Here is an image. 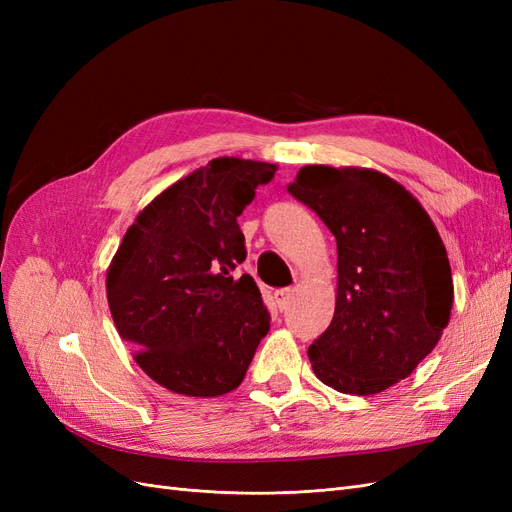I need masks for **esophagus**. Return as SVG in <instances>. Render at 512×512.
I'll return each instance as SVG.
<instances>
[{
    "mask_svg": "<svg viewBox=\"0 0 512 512\" xmlns=\"http://www.w3.org/2000/svg\"><path fill=\"white\" fill-rule=\"evenodd\" d=\"M290 294H292V290H290V288H280V290H275V303H277V307H280V312H284V309L288 307V303H290Z\"/></svg>",
    "mask_w": 512,
    "mask_h": 512,
    "instance_id": "1",
    "label": "esophagus"
}]
</instances>
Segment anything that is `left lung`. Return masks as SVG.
<instances>
[{"mask_svg": "<svg viewBox=\"0 0 512 512\" xmlns=\"http://www.w3.org/2000/svg\"><path fill=\"white\" fill-rule=\"evenodd\" d=\"M288 192L337 241L333 320L307 354L339 393L374 395L408 378L451 318L446 247L421 203L369 168L303 166Z\"/></svg>", "mask_w": 512, "mask_h": 512, "instance_id": "obj_1", "label": "left lung"}]
</instances>
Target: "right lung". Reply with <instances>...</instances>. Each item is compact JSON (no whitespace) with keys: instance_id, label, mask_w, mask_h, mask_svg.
Returning a JSON list of instances; mask_svg holds the SVG:
<instances>
[{"instance_id":"1","label":"right lung","mask_w":512,"mask_h":512,"mask_svg":"<svg viewBox=\"0 0 512 512\" xmlns=\"http://www.w3.org/2000/svg\"><path fill=\"white\" fill-rule=\"evenodd\" d=\"M275 166L215 158L170 185L138 213L106 275L108 307L123 342L149 378L190 397H218L241 384L269 309L237 224Z\"/></svg>"}]
</instances>
